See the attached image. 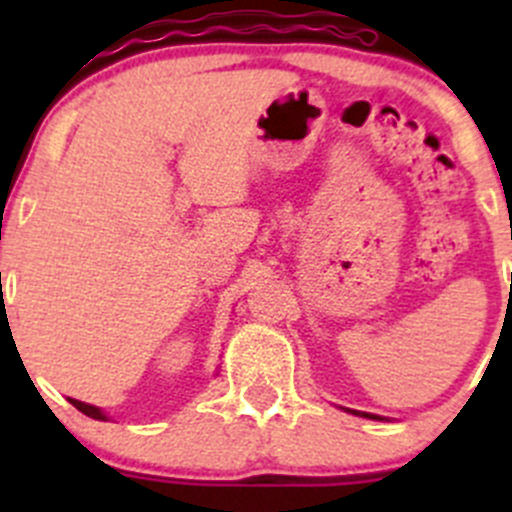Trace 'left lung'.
<instances>
[{
	"instance_id": "8db88e82",
	"label": "left lung",
	"mask_w": 512,
	"mask_h": 512,
	"mask_svg": "<svg viewBox=\"0 0 512 512\" xmlns=\"http://www.w3.org/2000/svg\"><path fill=\"white\" fill-rule=\"evenodd\" d=\"M354 414H359V411H354ZM361 416H366V418H379V416H371V414H361Z\"/></svg>"
}]
</instances>
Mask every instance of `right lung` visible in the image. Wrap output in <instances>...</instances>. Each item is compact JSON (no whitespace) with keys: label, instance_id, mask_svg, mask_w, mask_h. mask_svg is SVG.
<instances>
[{"label":"right lung","instance_id":"1","mask_svg":"<svg viewBox=\"0 0 512 512\" xmlns=\"http://www.w3.org/2000/svg\"><path fill=\"white\" fill-rule=\"evenodd\" d=\"M71 404L76 406V409L81 411V414H86V416H91V418H96V421H108V416L103 414L101 409H98V406H91V404H84V401H76V399H69Z\"/></svg>","mask_w":512,"mask_h":512}]
</instances>
